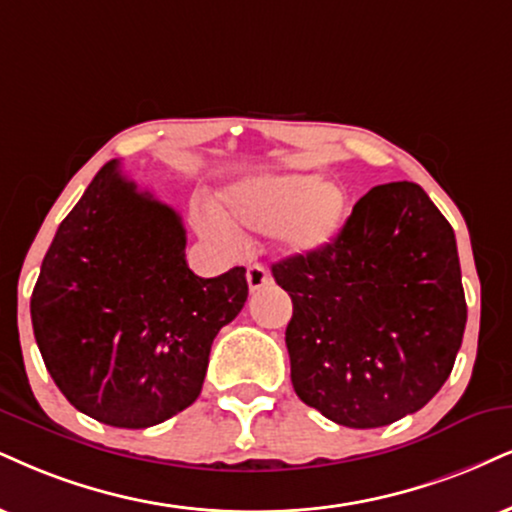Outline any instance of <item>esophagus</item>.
<instances>
[{"label": "esophagus", "instance_id": "obj_1", "mask_svg": "<svg viewBox=\"0 0 512 512\" xmlns=\"http://www.w3.org/2000/svg\"><path fill=\"white\" fill-rule=\"evenodd\" d=\"M270 282V275L268 270L263 266H258V263H254V266L246 268V285H249L251 292H258V289H263Z\"/></svg>", "mask_w": 512, "mask_h": 512}]
</instances>
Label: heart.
<instances>
[{
	"mask_svg": "<svg viewBox=\"0 0 512 512\" xmlns=\"http://www.w3.org/2000/svg\"><path fill=\"white\" fill-rule=\"evenodd\" d=\"M346 216L339 187L304 173H263L227 185L216 204L194 208V225L211 242L237 246V225L275 227V242L287 254H308L332 242Z\"/></svg>",
	"mask_w": 512,
	"mask_h": 512,
	"instance_id": "1",
	"label": "heart"
}]
</instances>
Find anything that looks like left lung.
<instances>
[{
	"label": "left lung",
	"instance_id": "left-lung-1",
	"mask_svg": "<svg viewBox=\"0 0 512 512\" xmlns=\"http://www.w3.org/2000/svg\"><path fill=\"white\" fill-rule=\"evenodd\" d=\"M273 277L294 304V391L325 418L391 425L449 380L468 320L456 235L415 182L372 187L330 244Z\"/></svg>",
	"mask_w": 512,
	"mask_h": 512
}]
</instances>
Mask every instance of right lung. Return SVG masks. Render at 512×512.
Here are the masks:
<instances>
[{"label":"right lung","instance_id":"1","mask_svg":"<svg viewBox=\"0 0 512 512\" xmlns=\"http://www.w3.org/2000/svg\"><path fill=\"white\" fill-rule=\"evenodd\" d=\"M175 208L116 159L63 218L30 299L37 346L80 413L144 430L192 406L220 327L244 308V268L194 275Z\"/></svg>","mask_w":512,"mask_h":512}]
</instances>
